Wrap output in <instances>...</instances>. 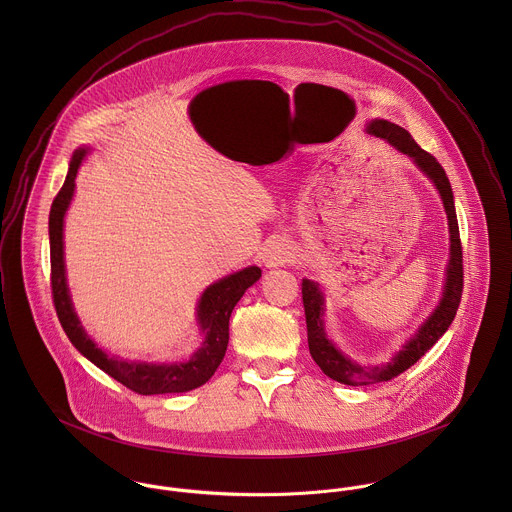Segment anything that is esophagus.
<instances>
[{
  "label": "esophagus",
  "instance_id": "1",
  "mask_svg": "<svg viewBox=\"0 0 512 512\" xmlns=\"http://www.w3.org/2000/svg\"><path fill=\"white\" fill-rule=\"evenodd\" d=\"M295 258V250H293L290 240L286 238H276L272 240L264 252H262V262L266 264V268H278V266H286L293 262Z\"/></svg>",
  "mask_w": 512,
  "mask_h": 512
}]
</instances>
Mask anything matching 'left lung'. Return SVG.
<instances>
[{
    "label": "left lung",
    "instance_id": "left-lung-1",
    "mask_svg": "<svg viewBox=\"0 0 512 512\" xmlns=\"http://www.w3.org/2000/svg\"><path fill=\"white\" fill-rule=\"evenodd\" d=\"M366 134L380 138L394 149H398L400 153L408 155L418 165V169L436 185L439 197L443 201L445 215H447V224H449V262L445 268V284H443L441 299L436 309L418 327V331L402 345V349L390 359V363H384V365H359L349 355L339 351L335 343L329 339L325 329V319H323L325 297L319 284L307 278L301 282L309 353L329 378L349 386L386 382L398 376L400 372L408 370L414 363H418L438 343L439 337L451 325L461 301V292H463V252H461V240H459V226H457V215L453 205V191L443 167L439 165L438 159L432 153L418 146L412 140V136L398 124L374 118L366 124Z\"/></svg>",
    "mask_w": 512,
    "mask_h": 512
}]
</instances>
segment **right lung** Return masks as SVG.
<instances>
[{
	"instance_id": "add662e5",
	"label": "right lung",
	"mask_w": 512,
	"mask_h": 512,
	"mask_svg": "<svg viewBox=\"0 0 512 512\" xmlns=\"http://www.w3.org/2000/svg\"><path fill=\"white\" fill-rule=\"evenodd\" d=\"M88 147L74 149L73 159L65 185L51 205L49 215V242H51V286L53 301L59 315V321L71 339L74 349L84 355L90 363L110 374L114 380L122 382L126 388L151 396V394H175L189 392L203 386L219 368L226 347H228V321L234 305L244 292L256 284L262 276L258 266H248L240 272H234L219 282L211 284L201 293L197 303V325L203 333L201 347L183 363H140L126 361L116 355L102 351L84 331L80 319L74 311L73 299L67 286L65 270V244H63V226L69 205L73 201L74 179L82 159L86 157Z\"/></svg>"
}]
</instances>
